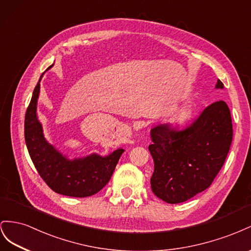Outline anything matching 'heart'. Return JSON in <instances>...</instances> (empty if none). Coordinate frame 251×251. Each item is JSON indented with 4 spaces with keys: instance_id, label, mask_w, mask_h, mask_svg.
<instances>
[{
    "instance_id": "b5f03b06",
    "label": "heart",
    "mask_w": 251,
    "mask_h": 251,
    "mask_svg": "<svg viewBox=\"0 0 251 251\" xmlns=\"http://www.w3.org/2000/svg\"><path fill=\"white\" fill-rule=\"evenodd\" d=\"M184 116H185V117L189 116V112H188V111H185V112H184Z\"/></svg>"
}]
</instances>
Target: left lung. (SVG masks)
I'll use <instances>...</instances> for the list:
<instances>
[{"mask_svg":"<svg viewBox=\"0 0 251 251\" xmlns=\"http://www.w3.org/2000/svg\"><path fill=\"white\" fill-rule=\"evenodd\" d=\"M216 88H224L220 80ZM150 137L152 192L166 203H182L208 188L223 166L232 141L230 110L224 101L214 102L189 126L159 125Z\"/></svg>","mask_w":251,"mask_h":251,"instance_id":"left-lung-1","label":"left lung"}]
</instances>
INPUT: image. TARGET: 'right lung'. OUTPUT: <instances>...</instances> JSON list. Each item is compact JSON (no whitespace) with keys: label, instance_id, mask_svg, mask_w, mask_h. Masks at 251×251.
I'll return each instance as SVG.
<instances>
[{"label":"right lung","instance_id":"right-lung-1","mask_svg":"<svg viewBox=\"0 0 251 251\" xmlns=\"http://www.w3.org/2000/svg\"><path fill=\"white\" fill-rule=\"evenodd\" d=\"M42 76L25 114V142L31 161L41 177L54 192L74 198L94 196L109 182L124 149L118 148L107 155L91 153L71 160L50 144L44 137L37 114Z\"/></svg>","mask_w":251,"mask_h":251}]
</instances>
